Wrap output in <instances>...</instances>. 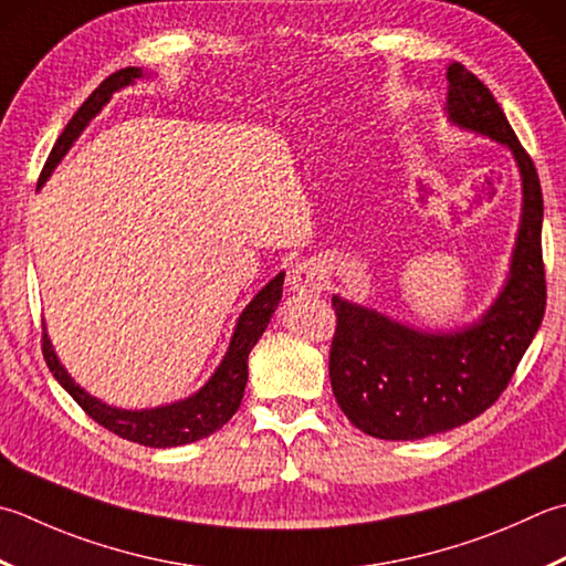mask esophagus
I'll use <instances>...</instances> for the list:
<instances>
[{
  "label": "esophagus",
  "instance_id": "1",
  "mask_svg": "<svg viewBox=\"0 0 566 566\" xmlns=\"http://www.w3.org/2000/svg\"><path fill=\"white\" fill-rule=\"evenodd\" d=\"M286 284L298 294H318L324 290V274L316 262H298L286 274Z\"/></svg>",
  "mask_w": 566,
  "mask_h": 566
}]
</instances>
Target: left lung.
<instances>
[{
	"label": "left lung",
	"mask_w": 566,
	"mask_h": 566,
	"mask_svg": "<svg viewBox=\"0 0 566 566\" xmlns=\"http://www.w3.org/2000/svg\"><path fill=\"white\" fill-rule=\"evenodd\" d=\"M447 81L451 125L513 151L523 179V216L503 292L467 328L427 334L340 296L331 298L336 308L331 387L343 415L375 439H424L483 415L511 382L545 316L542 188L535 164L481 77L451 63Z\"/></svg>",
	"instance_id": "left-lung-1"
}]
</instances>
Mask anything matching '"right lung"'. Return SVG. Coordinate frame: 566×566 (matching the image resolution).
I'll return each mask as SVG.
<instances>
[{
  "label": "right lung",
  "mask_w": 566,
  "mask_h": 566,
  "mask_svg": "<svg viewBox=\"0 0 566 566\" xmlns=\"http://www.w3.org/2000/svg\"><path fill=\"white\" fill-rule=\"evenodd\" d=\"M137 77H144L142 69L129 65V69H122L109 77H105V81L95 87L91 97L77 107V113L71 117L69 125H65L59 142L53 144L49 159L43 164V171L39 176V186H43V181L49 179L53 166L63 159V154L71 149V144L87 127V122L103 109V105L113 97V93L119 91V87L132 85ZM282 284H284V274L280 272L268 286H262L258 296H254L245 306V312L240 314L235 334L230 338L223 363L218 365V370L210 375V380L201 387V390L191 397H186L181 402L154 407V409L109 407L105 402H99L97 397L87 395L83 387L77 385L69 373H65L59 358H55L53 346L46 334H43V343H41L43 358H46V365L53 373V378L59 380L63 390L85 409V415L93 417L97 424H103L105 429L113 431V434L151 449L191 444V441L213 434L216 429L223 427L228 419L238 412L242 395H245V385H248V356L254 348V343H258L260 336L264 334V328H268L276 304H280Z\"/></svg>",
  "instance_id": "1"
}]
</instances>
